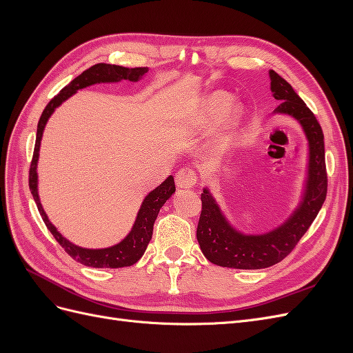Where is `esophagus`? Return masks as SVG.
<instances>
[{
    "label": "esophagus",
    "mask_w": 353,
    "mask_h": 353,
    "mask_svg": "<svg viewBox=\"0 0 353 353\" xmlns=\"http://www.w3.org/2000/svg\"><path fill=\"white\" fill-rule=\"evenodd\" d=\"M176 185L179 188H193L197 183V174L191 168H183L176 172Z\"/></svg>",
    "instance_id": "obj_1"
}]
</instances>
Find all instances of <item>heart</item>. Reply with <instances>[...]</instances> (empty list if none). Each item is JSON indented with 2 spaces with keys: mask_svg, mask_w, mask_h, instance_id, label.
<instances>
[{
  "mask_svg": "<svg viewBox=\"0 0 353 353\" xmlns=\"http://www.w3.org/2000/svg\"><path fill=\"white\" fill-rule=\"evenodd\" d=\"M228 103V95L225 92H221V91H216V92H212L209 97L205 100V103H203V108H201V121L203 122H209L212 121L213 117H216L222 109L225 108V104ZM239 108L237 105H230V108L225 110V113H223V117H222V123L223 126H231L234 122L237 121L239 117Z\"/></svg>",
  "mask_w": 353,
  "mask_h": 353,
  "instance_id": "obj_1",
  "label": "heart"
}]
</instances>
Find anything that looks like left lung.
Returning <instances> with one entry per match:
<instances>
[{"mask_svg": "<svg viewBox=\"0 0 353 353\" xmlns=\"http://www.w3.org/2000/svg\"><path fill=\"white\" fill-rule=\"evenodd\" d=\"M271 91L281 104L276 113L290 114L301 122L309 141V178L303 203L284 225L263 236H243L234 231L205 190L197 225V241L203 254L215 265L236 270H261L281 262L290 254L312 225L327 196L324 134L315 114L284 78L270 70Z\"/></svg>", "mask_w": 353, "mask_h": 353, "instance_id": "8db88e82", "label": "left lung"}]
</instances>
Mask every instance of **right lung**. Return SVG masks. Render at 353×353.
Here are the masks:
<instances>
[{"label": "right lung", "mask_w": 353, "mask_h": 353, "mask_svg": "<svg viewBox=\"0 0 353 353\" xmlns=\"http://www.w3.org/2000/svg\"><path fill=\"white\" fill-rule=\"evenodd\" d=\"M147 68H122L116 65H105V63H99V65H94L90 69L83 70L79 77L74 78L70 83H68L65 88H63L56 97H52L50 103L46 105L44 112H42L39 122H38V130H37V140H35V148H34V156H32V162L29 168V188L30 193L34 196V200L38 206V210L42 216V221L47 225L48 231L52 234V237L61 245L65 252L73 258L77 262H81L82 265L92 266V268H123V266H131L138 259L141 258L143 253L147 249L148 241L152 240L153 236V225L154 221L159 215V210L162 208L166 200L175 193V183L174 176H168L165 183L160 184L152 193H148L145 200L143 201V206L138 212L137 221L134 223L132 231L128 234V237L121 241L119 244L113 245L109 249H82L78 245L72 244L68 241L61 234L56 230V227L48 221L44 209H42L39 199H38V190H37V163H38V156H39V145H41V138L42 131H44L46 123L51 113L54 112L56 108L68 100L70 95H73L78 90L90 87L92 83L99 82H117L121 79L128 81H138L143 74L147 73Z\"/></svg>", "instance_id": "1"}]
</instances>
